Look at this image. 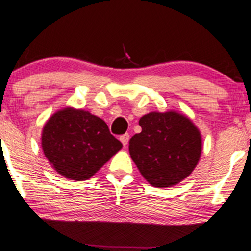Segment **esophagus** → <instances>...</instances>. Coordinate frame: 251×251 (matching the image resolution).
<instances>
[{"label": "esophagus", "mask_w": 251, "mask_h": 251, "mask_svg": "<svg viewBox=\"0 0 251 251\" xmlns=\"http://www.w3.org/2000/svg\"><path fill=\"white\" fill-rule=\"evenodd\" d=\"M119 140H121V142L123 143V146L126 147L127 143H128V140H129V134L128 133L124 134V135H122L121 137H119Z\"/></svg>", "instance_id": "1"}]
</instances>
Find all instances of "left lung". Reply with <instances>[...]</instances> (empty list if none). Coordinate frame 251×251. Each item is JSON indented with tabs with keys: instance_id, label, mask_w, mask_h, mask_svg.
Listing matches in <instances>:
<instances>
[{
	"instance_id": "1",
	"label": "left lung",
	"mask_w": 251,
	"mask_h": 251,
	"mask_svg": "<svg viewBox=\"0 0 251 251\" xmlns=\"http://www.w3.org/2000/svg\"><path fill=\"white\" fill-rule=\"evenodd\" d=\"M142 132L129 140V154L144 178L156 188L176 185L191 174L202 141L190 118L176 111L149 112L140 118Z\"/></svg>"
}]
</instances>
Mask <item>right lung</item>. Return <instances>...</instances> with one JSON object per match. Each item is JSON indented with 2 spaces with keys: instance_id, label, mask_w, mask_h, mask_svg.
<instances>
[{
  "instance_id": "right-lung-1",
  "label": "right lung",
  "mask_w": 251,
  "mask_h": 251,
  "mask_svg": "<svg viewBox=\"0 0 251 251\" xmlns=\"http://www.w3.org/2000/svg\"><path fill=\"white\" fill-rule=\"evenodd\" d=\"M122 147L104 121L83 109L56 111L42 132V149L52 168L74 181L91 178Z\"/></svg>"
}]
</instances>
